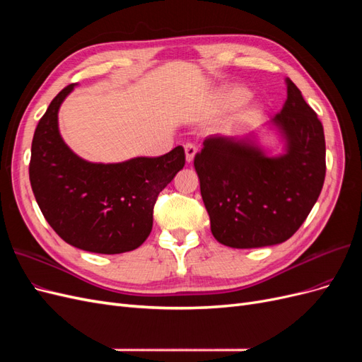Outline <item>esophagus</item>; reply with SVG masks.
I'll return each instance as SVG.
<instances>
[{"label":"esophagus","mask_w":362,"mask_h":362,"mask_svg":"<svg viewBox=\"0 0 362 362\" xmlns=\"http://www.w3.org/2000/svg\"><path fill=\"white\" fill-rule=\"evenodd\" d=\"M184 151H185V161L192 163L194 160V157H196V152H198V148H196L192 144H187V145L184 146Z\"/></svg>","instance_id":"34e87169"}]
</instances>
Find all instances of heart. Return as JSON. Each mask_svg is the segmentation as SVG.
Segmentation results:
<instances>
[{"label": "heart", "instance_id": "1", "mask_svg": "<svg viewBox=\"0 0 362 362\" xmlns=\"http://www.w3.org/2000/svg\"><path fill=\"white\" fill-rule=\"evenodd\" d=\"M249 96H250V92L246 89L245 86H240V84L226 86L216 95L214 105L217 110L228 112V110H234V108L240 107V110L234 115L231 122H229V128L231 129L243 128L257 116L258 104L257 103H246L249 100Z\"/></svg>", "mask_w": 362, "mask_h": 362}]
</instances>
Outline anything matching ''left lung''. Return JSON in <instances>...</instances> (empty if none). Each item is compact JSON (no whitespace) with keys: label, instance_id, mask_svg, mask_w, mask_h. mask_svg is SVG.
Masks as SVG:
<instances>
[{"label":"left lung","instance_id":"left-lung-1","mask_svg":"<svg viewBox=\"0 0 362 362\" xmlns=\"http://www.w3.org/2000/svg\"><path fill=\"white\" fill-rule=\"evenodd\" d=\"M287 101L259 133L214 137L194 157L201 194L218 243L235 249L275 246L288 240L319 199L326 173L323 125L296 84L286 78Z\"/></svg>","mask_w":362,"mask_h":362}]
</instances>
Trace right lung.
<instances>
[{"instance_id":"right-lung-1","label":"right lung","mask_w":362,"mask_h":362,"mask_svg":"<svg viewBox=\"0 0 362 362\" xmlns=\"http://www.w3.org/2000/svg\"><path fill=\"white\" fill-rule=\"evenodd\" d=\"M75 86L64 87L39 120L31 144V189L47 222L68 245L93 254H124L151 234L156 201L184 168V148L120 163L81 158L59 129V110Z\"/></svg>"}]
</instances>
